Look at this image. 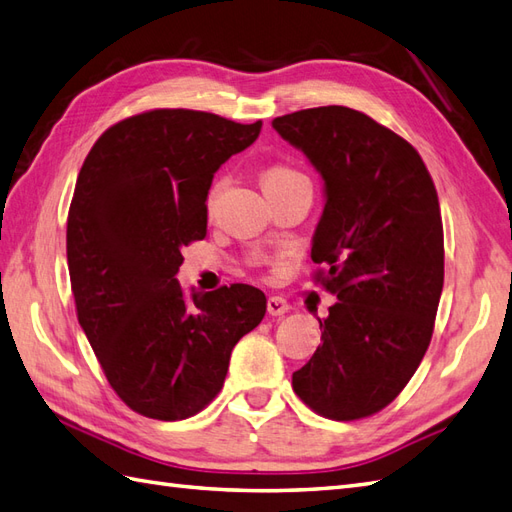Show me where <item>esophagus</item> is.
Listing matches in <instances>:
<instances>
[{"mask_svg": "<svg viewBox=\"0 0 512 512\" xmlns=\"http://www.w3.org/2000/svg\"><path fill=\"white\" fill-rule=\"evenodd\" d=\"M289 302H286V299H282V297H269L267 299V313L271 315V317H282L284 313H289Z\"/></svg>", "mask_w": 512, "mask_h": 512, "instance_id": "obj_1", "label": "esophagus"}]
</instances>
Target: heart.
Masks as SVG:
<instances>
[{
  "label": "heart",
  "instance_id": "1",
  "mask_svg": "<svg viewBox=\"0 0 512 512\" xmlns=\"http://www.w3.org/2000/svg\"><path fill=\"white\" fill-rule=\"evenodd\" d=\"M302 182H308V178L304 176V173H299L297 169L289 167V165H280V162H276V165H269L263 176H260V184H263L265 193H276V191H284L289 189V186H295V184H302ZM217 189L219 184L213 186V191H210V199H208V206H213V199L217 195Z\"/></svg>",
  "mask_w": 512,
  "mask_h": 512
}]
</instances>
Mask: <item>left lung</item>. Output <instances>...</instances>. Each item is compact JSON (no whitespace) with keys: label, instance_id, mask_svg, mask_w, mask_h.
<instances>
[{"label":"left lung","instance_id":"1","mask_svg":"<svg viewBox=\"0 0 512 512\" xmlns=\"http://www.w3.org/2000/svg\"><path fill=\"white\" fill-rule=\"evenodd\" d=\"M271 126L326 182L310 258L321 265L313 280L339 299L293 391L321 417L365 419L404 391L432 339L445 258L439 195L417 149L365 112L319 106Z\"/></svg>","mask_w":512,"mask_h":512}]
</instances>
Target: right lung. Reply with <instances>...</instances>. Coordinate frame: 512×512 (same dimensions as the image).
I'll return each instance as SVG.
<instances>
[{"mask_svg":"<svg viewBox=\"0 0 512 512\" xmlns=\"http://www.w3.org/2000/svg\"><path fill=\"white\" fill-rule=\"evenodd\" d=\"M263 121L154 108L110 126L86 156L67 217L78 321L119 400L149 419L197 415L221 391L232 347L265 317L249 284L186 299L182 247L202 241L215 171Z\"/></svg>","mask_w":512,"mask_h":512,"instance_id":"obj_1","label":"right lung"}]
</instances>
